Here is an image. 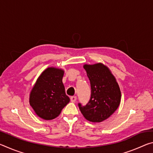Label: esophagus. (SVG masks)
<instances>
[{
  "mask_svg": "<svg viewBox=\"0 0 153 153\" xmlns=\"http://www.w3.org/2000/svg\"><path fill=\"white\" fill-rule=\"evenodd\" d=\"M70 99H71V101L72 102H75L76 101L77 97H76V96H74V97H71L70 98Z\"/></svg>",
  "mask_w": 153,
  "mask_h": 153,
  "instance_id": "obj_1",
  "label": "esophagus"
}]
</instances>
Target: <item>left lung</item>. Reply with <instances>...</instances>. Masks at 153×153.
I'll list each match as a JSON object with an SVG mask.
<instances>
[{"instance_id":"obj_1","label":"left lung","mask_w":153,"mask_h":153,"mask_svg":"<svg viewBox=\"0 0 153 153\" xmlns=\"http://www.w3.org/2000/svg\"><path fill=\"white\" fill-rule=\"evenodd\" d=\"M91 86V97L85 106L78 103L87 120L101 122L117 110L121 101V91L115 77L102 63L84 65Z\"/></svg>"}]
</instances>
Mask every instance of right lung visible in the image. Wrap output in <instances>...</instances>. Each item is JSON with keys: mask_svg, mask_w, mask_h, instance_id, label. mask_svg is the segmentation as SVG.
Here are the masks:
<instances>
[{"mask_svg": "<svg viewBox=\"0 0 153 153\" xmlns=\"http://www.w3.org/2000/svg\"><path fill=\"white\" fill-rule=\"evenodd\" d=\"M63 69L48 67L38 77L30 94V104L40 118L51 120L69 102L62 82Z\"/></svg>", "mask_w": 153, "mask_h": 153, "instance_id": "add662e5", "label": "right lung"}]
</instances>
